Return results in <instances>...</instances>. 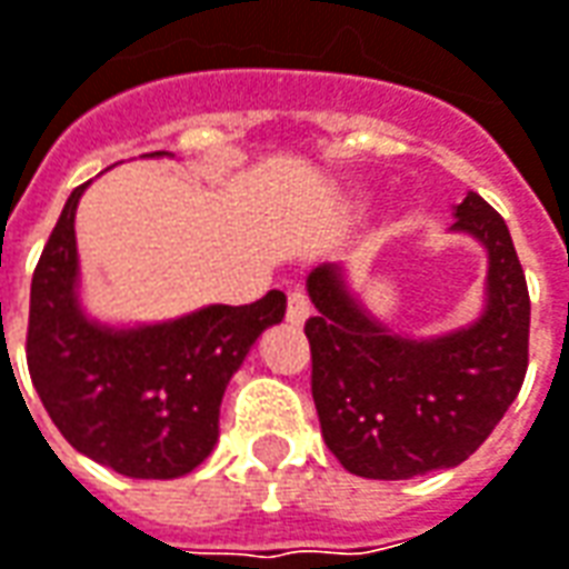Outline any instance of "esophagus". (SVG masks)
<instances>
[{
	"mask_svg": "<svg viewBox=\"0 0 569 569\" xmlns=\"http://www.w3.org/2000/svg\"><path fill=\"white\" fill-rule=\"evenodd\" d=\"M308 317H311V299H308V292L305 289H292L289 301H286V320L292 327H301Z\"/></svg>",
	"mask_w": 569,
	"mask_h": 569,
	"instance_id": "obj_1",
	"label": "esophagus"
}]
</instances>
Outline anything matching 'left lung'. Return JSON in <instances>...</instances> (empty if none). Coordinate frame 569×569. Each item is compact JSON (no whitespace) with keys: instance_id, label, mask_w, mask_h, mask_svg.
Wrapping results in <instances>:
<instances>
[{"instance_id":"obj_1","label":"left lung","mask_w":569,"mask_h":569,"mask_svg":"<svg viewBox=\"0 0 569 569\" xmlns=\"http://www.w3.org/2000/svg\"><path fill=\"white\" fill-rule=\"evenodd\" d=\"M451 230L489 252L486 311L436 339L389 333L346 289L342 268L308 277L311 396L339 463L367 479H411L458 467L511 408L529 365V292L508 223L477 192L455 204Z\"/></svg>"}]
</instances>
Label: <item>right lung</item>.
<instances>
[{
	"mask_svg": "<svg viewBox=\"0 0 569 569\" xmlns=\"http://www.w3.org/2000/svg\"><path fill=\"white\" fill-rule=\"evenodd\" d=\"M161 154V152H154ZM77 187L30 283L27 367L58 432L123 477L173 479L218 442L223 389L254 339L286 315L270 289L252 305H208L168 323L114 330L77 301Z\"/></svg>",
	"mask_w": 569,
	"mask_h": 569,
	"instance_id": "right-lung-1",
	"label": "right lung"
}]
</instances>
